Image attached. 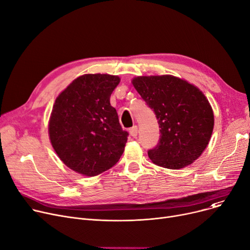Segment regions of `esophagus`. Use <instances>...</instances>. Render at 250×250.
I'll list each match as a JSON object with an SVG mask.
<instances>
[{
	"instance_id": "34e87169",
	"label": "esophagus",
	"mask_w": 250,
	"mask_h": 250,
	"mask_svg": "<svg viewBox=\"0 0 250 250\" xmlns=\"http://www.w3.org/2000/svg\"><path fill=\"white\" fill-rule=\"evenodd\" d=\"M129 135L132 136L133 138H136L138 136V127L137 126H133L132 128L129 129Z\"/></svg>"
}]
</instances>
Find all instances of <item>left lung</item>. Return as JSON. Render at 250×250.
Masks as SVG:
<instances>
[{"label":"left lung","instance_id":"left-lung-1","mask_svg":"<svg viewBox=\"0 0 250 250\" xmlns=\"http://www.w3.org/2000/svg\"><path fill=\"white\" fill-rule=\"evenodd\" d=\"M132 84L158 120L160 139L149 150L160 167L180 169L192 164L207 148L214 128V112L203 92L172 75L135 77Z\"/></svg>","mask_w":250,"mask_h":250}]
</instances>
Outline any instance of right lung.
Masks as SVG:
<instances>
[{
	"label": "right lung",
	"mask_w": 250,
	"mask_h": 250,
	"mask_svg": "<svg viewBox=\"0 0 250 250\" xmlns=\"http://www.w3.org/2000/svg\"><path fill=\"white\" fill-rule=\"evenodd\" d=\"M121 78L85 74L57 97L48 122L51 146L73 171L95 176L117 163L127 133L122 128L110 95Z\"/></svg>",
	"instance_id": "1"
}]
</instances>
